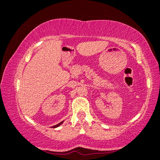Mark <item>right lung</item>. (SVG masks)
<instances>
[{
  "label": "right lung",
  "mask_w": 160,
  "mask_h": 160,
  "mask_svg": "<svg viewBox=\"0 0 160 160\" xmlns=\"http://www.w3.org/2000/svg\"><path fill=\"white\" fill-rule=\"evenodd\" d=\"M63 121H62V122H61V123H58V124H57V125H55V126H54V127H53V128H56V127H59V126H60V125H61V124H62V123H63Z\"/></svg>",
  "instance_id": "obj_1"
}]
</instances>
